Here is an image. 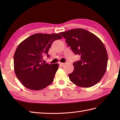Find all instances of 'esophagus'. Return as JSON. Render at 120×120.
Masks as SVG:
<instances>
[{
    "label": "esophagus",
    "instance_id": "esophagus-1",
    "mask_svg": "<svg viewBox=\"0 0 120 120\" xmlns=\"http://www.w3.org/2000/svg\"><path fill=\"white\" fill-rule=\"evenodd\" d=\"M65 64L64 63H61V62H60L59 63V65L61 66V67H63V65Z\"/></svg>",
    "mask_w": 120,
    "mask_h": 120
}]
</instances>
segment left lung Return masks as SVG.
Listing matches in <instances>:
<instances>
[{
    "label": "left lung",
    "mask_w": 120,
    "mask_h": 120,
    "mask_svg": "<svg viewBox=\"0 0 120 120\" xmlns=\"http://www.w3.org/2000/svg\"><path fill=\"white\" fill-rule=\"evenodd\" d=\"M65 42L80 60L73 63L74 69L68 74L76 86L89 88L98 83L106 71L108 54L101 41L92 33L82 28L60 32Z\"/></svg>",
    "instance_id": "1"
}]
</instances>
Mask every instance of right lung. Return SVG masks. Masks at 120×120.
Wrapping results in <instances>:
<instances>
[{
    "label": "right lung",
    "instance_id": "add662e5",
    "mask_svg": "<svg viewBox=\"0 0 120 120\" xmlns=\"http://www.w3.org/2000/svg\"><path fill=\"white\" fill-rule=\"evenodd\" d=\"M58 34H36L27 38L18 46L14 55L15 73L25 87L40 90L52 82L59 64L42 61L52 43L61 39Z\"/></svg>",
    "mask_w": 120,
    "mask_h": 120
}]
</instances>
